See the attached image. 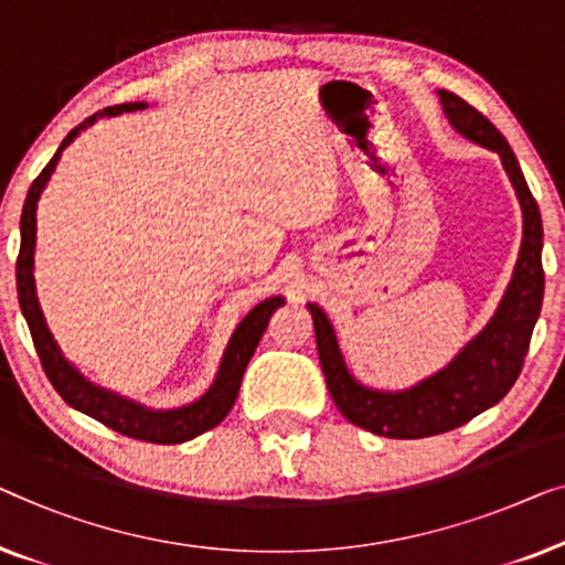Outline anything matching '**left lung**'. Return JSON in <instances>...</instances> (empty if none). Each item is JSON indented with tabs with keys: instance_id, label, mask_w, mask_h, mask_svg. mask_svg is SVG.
<instances>
[{
	"instance_id": "obj_1",
	"label": "left lung",
	"mask_w": 565,
	"mask_h": 565,
	"mask_svg": "<svg viewBox=\"0 0 565 565\" xmlns=\"http://www.w3.org/2000/svg\"><path fill=\"white\" fill-rule=\"evenodd\" d=\"M438 94L452 130L502 158L522 206L520 258L494 317L438 373L402 392H379L353 379L328 315L317 305H307L315 320L324 381H328L335 407L363 430L396 440L430 438V435L456 430L504 399L522 371L545 289L543 258H540L543 256V220L522 177L518 156L512 153L504 135L479 109H473L452 92L440 89Z\"/></svg>"
}]
</instances>
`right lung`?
Returning <instances> with one entry per match:
<instances>
[{"label": "right lung", "instance_id": "obj_1", "mask_svg": "<svg viewBox=\"0 0 565 565\" xmlns=\"http://www.w3.org/2000/svg\"><path fill=\"white\" fill-rule=\"evenodd\" d=\"M146 107H148L146 102H127V105L107 107L97 115L86 117L82 125L74 127V130L63 138L61 148L55 150V156L47 161V166L41 171V177L33 181L25 206H22V217H20L18 297H20L22 315H25L28 320L30 335H33L35 351L41 355L45 376L51 379L53 388L63 396V402L71 404V407L78 412H84V415L94 417L97 423L107 425L109 430L127 435V438L158 443V445H177V443L192 440L206 430H212V427H217L222 419L227 417V412L233 409V404L237 399V392H241L245 365H248L250 355L256 353L271 315L284 305V297L264 299L260 305L253 307L250 312L243 317L241 324H237L233 332V338H230L225 353H222L217 376H214L212 386L206 388L200 399L189 402L184 407L150 409L146 404L132 402L117 392H109L105 386L92 384V381L61 353L58 343H55L51 330H47L41 301H38L35 276H33L38 200H41L47 179H51L55 166H58L61 153L66 150V146L74 142L78 132L97 122L99 117H115L122 113H135V109H146Z\"/></svg>", "mask_w": 565, "mask_h": 565}]
</instances>
